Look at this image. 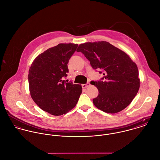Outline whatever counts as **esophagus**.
<instances>
[{
	"mask_svg": "<svg viewBox=\"0 0 160 160\" xmlns=\"http://www.w3.org/2000/svg\"><path fill=\"white\" fill-rule=\"evenodd\" d=\"M82 86L83 88H88V87L90 86V84L89 83H87V84H83Z\"/></svg>",
	"mask_w": 160,
	"mask_h": 160,
	"instance_id": "1",
	"label": "esophagus"
}]
</instances>
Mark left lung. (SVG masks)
I'll return each instance as SVG.
<instances>
[{
	"label": "left lung",
	"mask_w": 160,
	"mask_h": 160,
	"mask_svg": "<svg viewBox=\"0 0 160 160\" xmlns=\"http://www.w3.org/2000/svg\"><path fill=\"white\" fill-rule=\"evenodd\" d=\"M77 52L85 55L94 69L103 72L102 80L91 82L99 91L92 99L94 105L108 113H116L128 106L140 87L138 68L130 57L106 41L82 43Z\"/></svg>",
	"instance_id": "1"
}]
</instances>
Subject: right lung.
Returning a JSON list of instances; mask_svg holds the SVG:
<instances>
[{
	"label": "right lung",
	"instance_id": "right-lung-1",
	"mask_svg": "<svg viewBox=\"0 0 160 160\" xmlns=\"http://www.w3.org/2000/svg\"><path fill=\"white\" fill-rule=\"evenodd\" d=\"M78 44L59 43L37 56L29 70L32 99L43 110L62 115L76 106L82 87L63 80L69 72L68 64Z\"/></svg>",
	"mask_w": 160,
	"mask_h": 160
}]
</instances>
